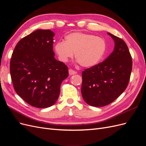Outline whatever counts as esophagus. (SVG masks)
Masks as SVG:
<instances>
[{
  "mask_svg": "<svg viewBox=\"0 0 146 146\" xmlns=\"http://www.w3.org/2000/svg\"><path fill=\"white\" fill-rule=\"evenodd\" d=\"M69 75H74V74H77V72L75 71V70H74L73 69H69Z\"/></svg>",
  "mask_w": 146,
  "mask_h": 146,
  "instance_id": "obj_1",
  "label": "esophagus"
}]
</instances>
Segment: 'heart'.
Returning a JSON list of instances; mask_svg holds the SVG:
<instances>
[{
    "label": "heart",
    "instance_id": "b5f03b06",
    "mask_svg": "<svg viewBox=\"0 0 146 146\" xmlns=\"http://www.w3.org/2000/svg\"><path fill=\"white\" fill-rule=\"evenodd\" d=\"M105 40L91 34L74 33L67 35L64 41L55 45V51L60 60L67 61L75 54L83 67H91L98 64L106 51Z\"/></svg>",
    "mask_w": 146,
    "mask_h": 146
}]
</instances>
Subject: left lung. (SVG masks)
<instances>
[{
    "label": "left lung",
    "instance_id": "8db88e82",
    "mask_svg": "<svg viewBox=\"0 0 146 146\" xmlns=\"http://www.w3.org/2000/svg\"><path fill=\"white\" fill-rule=\"evenodd\" d=\"M114 41L107 58L82 72L81 92L85 102L102 107L112 103L125 90L132 69V59L126 43L107 33Z\"/></svg>",
    "mask_w": 146,
    "mask_h": 146
}]
</instances>
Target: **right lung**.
Masks as SVG:
<instances>
[{
    "label": "right lung",
    "mask_w": 146,
    "mask_h": 146,
    "mask_svg": "<svg viewBox=\"0 0 146 146\" xmlns=\"http://www.w3.org/2000/svg\"><path fill=\"white\" fill-rule=\"evenodd\" d=\"M54 33L37 30L17 42L10 60V74L16 93L34 107L44 108L58 99L68 68L55 59Z\"/></svg>",
    "instance_id": "obj_1"
}]
</instances>
